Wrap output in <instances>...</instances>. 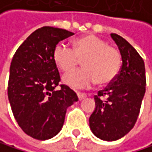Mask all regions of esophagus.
Masks as SVG:
<instances>
[{
	"label": "esophagus",
	"mask_w": 152,
	"mask_h": 152,
	"mask_svg": "<svg viewBox=\"0 0 152 152\" xmlns=\"http://www.w3.org/2000/svg\"><path fill=\"white\" fill-rule=\"evenodd\" d=\"M77 97H78L79 100H82V99H84L85 97H86V94H83V93H77Z\"/></svg>",
	"instance_id": "esophagus-1"
}]
</instances>
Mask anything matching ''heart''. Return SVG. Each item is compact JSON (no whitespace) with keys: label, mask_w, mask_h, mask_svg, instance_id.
I'll return each instance as SVG.
<instances>
[{"label":"heart","mask_w":152,"mask_h":152,"mask_svg":"<svg viewBox=\"0 0 152 152\" xmlns=\"http://www.w3.org/2000/svg\"><path fill=\"white\" fill-rule=\"evenodd\" d=\"M53 58L63 72H69L82 59V69L66 74L62 78L64 84L75 89L90 88L95 82L99 85L112 82L121 66L118 49L93 34L75 39L72 49L65 43H58Z\"/></svg>","instance_id":"obj_1"}]
</instances>
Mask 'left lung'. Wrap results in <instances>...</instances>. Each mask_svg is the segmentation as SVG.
<instances>
[{
	"mask_svg": "<svg viewBox=\"0 0 152 152\" xmlns=\"http://www.w3.org/2000/svg\"><path fill=\"white\" fill-rule=\"evenodd\" d=\"M120 51L122 66L119 74L104 90L94 95L95 109L89 119L95 136L115 141L133 128L146 93L145 63L128 41L111 34Z\"/></svg>",
	"mask_w": 152,
	"mask_h": 152,
	"instance_id": "left-lung-1",
	"label": "left lung"
}]
</instances>
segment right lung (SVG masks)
Here are the masks:
<instances>
[{
  "label": "right lung",
  "instance_id": "right-lung-1",
  "mask_svg": "<svg viewBox=\"0 0 152 152\" xmlns=\"http://www.w3.org/2000/svg\"><path fill=\"white\" fill-rule=\"evenodd\" d=\"M73 35L51 26L39 28L21 43L11 61L7 94L12 113L20 129L38 140L57 135L67 108L78 100L66 85L56 89L60 77L53 58L55 46Z\"/></svg>",
  "mask_w": 152,
  "mask_h": 152
}]
</instances>
